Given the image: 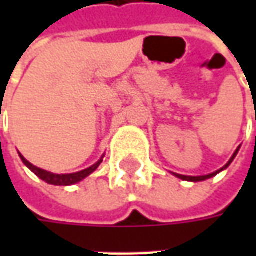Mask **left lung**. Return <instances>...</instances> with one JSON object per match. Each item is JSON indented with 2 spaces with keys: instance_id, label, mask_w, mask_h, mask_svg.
<instances>
[{
  "instance_id": "8db88e82",
  "label": "left lung",
  "mask_w": 256,
  "mask_h": 256,
  "mask_svg": "<svg viewBox=\"0 0 256 256\" xmlns=\"http://www.w3.org/2000/svg\"><path fill=\"white\" fill-rule=\"evenodd\" d=\"M238 151H240V148L234 152V155H232V158L228 161V164L225 165V166H222L221 170H218V171L212 172V174H210V175H202V176H188V175H180V174H174L175 176H178L180 180H184V181H191V182H200V181H205V180H210V178H212V176H215L216 174H220L221 171H224L225 168H228L230 165H231V162L234 161V158L236 156V154H238Z\"/></svg>"
}]
</instances>
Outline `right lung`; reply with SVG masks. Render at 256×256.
<instances>
[{
	"instance_id": "1",
	"label": "right lung",
	"mask_w": 256,
	"mask_h": 256,
	"mask_svg": "<svg viewBox=\"0 0 256 256\" xmlns=\"http://www.w3.org/2000/svg\"><path fill=\"white\" fill-rule=\"evenodd\" d=\"M20 156H21V160H22V162L31 170V171L34 172L35 175L38 176V178H41L42 181H45L46 184H51V185H58V186H66V185H74L76 182L82 181L84 178H86L88 175H91L100 165L102 162V158L98 161L96 164H94L92 166H90V168H86L84 171H80V172H75V174H52V172H48L45 171V170H41V168H38V166H35L31 162H28L26 160H25L24 156L20 154Z\"/></svg>"
}]
</instances>
